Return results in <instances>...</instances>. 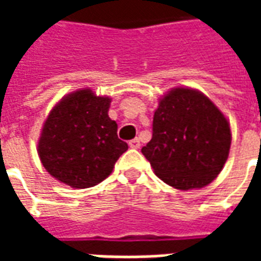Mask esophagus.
I'll use <instances>...</instances> for the list:
<instances>
[{"label": "esophagus", "instance_id": "esophagus-1", "mask_svg": "<svg viewBox=\"0 0 261 261\" xmlns=\"http://www.w3.org/2000/svg\"><path fill=\"white\" fill-rule=\"evenodd\" d=\"M128 145H130L131 148H140L141 144H140V140H138V138H134V140H131V141L128 142Z\"/></svg>", "mask_w": 261, "mask_h": 261}]
</instances>
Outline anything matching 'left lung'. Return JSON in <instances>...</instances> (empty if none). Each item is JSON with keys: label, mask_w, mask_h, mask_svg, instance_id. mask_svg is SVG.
I'll list each match as a JSON object with an SVG mask.
<instances>
[{"label": "left lung", "mask_w": 261, "mask_h": 261, "mask_svg": "<svg viewBox=\"0 0 261 261\" xmlns=\"http://www.w3.org/2000/svg\"><path fill=\"white\" fill-rule=\"evenodd\" d=\"M228 120L207 96L176 88L153 114L152 138L141 152L169 186L190 190L210 185L228 159Z\"/></svg>", "instance_id": "left-lung-1"}]
</instances>
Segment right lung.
Returning <instances> with one entry per match:
<instances>
[{"instance_id": "add662e5", "label": "right lung", "mask_w": 261, "mask_h": 261, "mask_svg": "<svg viewBox=\"0 0 261 261\" xmlns=\"http://www.w3.org/2000/svg\"><path fill=\"white\" fill-rule=\"evenodd\" d=\"M109 105V97L80 89L51 110L39 141V156L57 180L75 189L95 186L128 149L108 116Z\"/></svg>"}]
</instances>
